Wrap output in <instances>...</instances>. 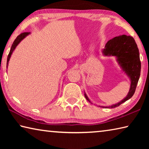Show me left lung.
<instances>
[{
  "mask_svg": "<svg viewBox=\"0 0 149 149\" xmlns=\"http://www.w3.org/2000/svg\"><path fill=\"white\" fill-rule=\"evenodd\" d=\"M102 53L104 56L116 57L118 64L131 80L130 91L125 99L117 104L105 107L116 108L129 100L135 93L141 74V65L139 52L134 39L131 36L122 35L108 41L104 49L102 50ZM85 97L87 100L91 102L85 93Z\"/></svg>",
  "mask_w": 149,
  "mask_h": 149,
  "instance_id": "obj_1",
  "label": "left lung"
}]
</instances>
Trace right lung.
Listing matches in <instances>:
<instances>
[{"instance_id": "obj_1", "label": "right lung", "mask_w": 149, "mask_h": 149, "mask_svg": "<svg viewBox=\"0 0 149 149\" xmlns=\"http://www.w3.org/2000/svg\"><path fill=\"white\" fill-rule=\"evenodd\" d=\"M29 34H30V32H24V33H22L20 35H19L18 36L16 37V39L14 40V41L13 42V44H12V47H11V49L10 50V52L8 55V58H7V63H6V68L8 67V62H9V60L10 58L11 57V55L12 54V52L14 50V49H16V47H17V45H18L20 42H21L22 40H23L25 37H26L27 35H28Z\"/></svg>"}]
</instances>
